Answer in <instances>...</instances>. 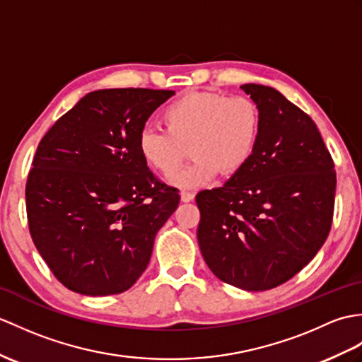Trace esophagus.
I'll return each instance as SVG.
<instances>
[{"label": "esophagus", "mask_w": 362, "mask_h": 362, "mask_svg": "<svg viewBox=\"0 0 362 362\" xmlns=\"http://www.w3.org/2000/svg\"><path fill=\"white\" fill-rule=\"evenodd\" d=\"M180 199H182V202H191L192 199H194V194H192V192H189V191H182Z\"/></svg>", "instance_id": "obj_1"}]
</instances>
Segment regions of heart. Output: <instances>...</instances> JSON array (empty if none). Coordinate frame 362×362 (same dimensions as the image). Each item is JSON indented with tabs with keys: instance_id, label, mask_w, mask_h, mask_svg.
I'll return each instance as SVG.
<instances>
[{
	"instance_id": "heart-1",
	"label": "heart",
	"mask_w": 362,
	"mask_h": 362,
	"mask_svg": "<svg viewBox=\"0 0 362 362\" xmlns=\"http://www.w3.org/2000/svg\"><path fill=\"white\" fill-rule=\"evenodd\" d=\"M166 131L145 128L139 136L143 160L163 175L177 170L188 145L192 160L171 177L174 187L199 188L216 177L238 173L253 154L259 109L245 95L194 92L165 107Z\"/></svg>"
}]
</instances>
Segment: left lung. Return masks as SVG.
Returning <instances> with one entry per match:
<instances>
[{
    "label": "left lung",
    "mask_w": 362,
    "mask_h": 362,
    "mask_svg": "<svg viewBox=\"0 0 362 362\" xmlns=\"http://www.w3.org/2000/svg\"><path fill=\"white\" fill-rule=\"evenodd\" d=\"M240 89L259 109L250 160L222 187L200 191L199 247L221 281L265 291L291 279L329 236L336 173L316 123L274 88Z\"/></svg>",
    "instance_id": "8db88e82"
}]
</instances>
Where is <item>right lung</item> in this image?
Returning <instances> with one entry per match:
<instances>
[{
  "label": "right lung",
  "mask_w": 362,
  "mask_h": 362,
  "mask_svg": "<svg viewBox=\"0 0 362 362\" xmlns=\"http://www.w3.org/2000/svg\"><path fill=\"white\" fill-rule=\"evenodd\" d=\"M174 94L140 88L89 92L40 141L26 185L29 230L69 290L117 295L146 270L157 233L180 196L149 171L139 136Z\"/></svg>",
  "instance_id": "add662e5"
}]
</instances>
